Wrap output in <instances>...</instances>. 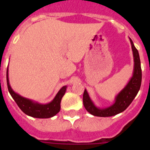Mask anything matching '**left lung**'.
I'll return each mask as SVG.
<instances>
[{
	"label": "left lung",
	"instance_id": "8db88e82",
	"mask_svg": "<svg viewBox=\"0 0 150 150\" xmlns=\"http://www.w3.org/2000/svg\"><path fill=\"white\" fill-rule=\"evenodd\" d=\"M132 44V52L134 56V72L133 76L131 78L126 86L125 87L115 99V103L107 108H98L91 101L89 95L86 89L83 97V104L87 111L91 115L100 117H108L123 112L133 101L137 94L140 90L142 80V71L140 66V60L138 51L135 48L133 41L130 39Z\"/></svg>",
	"mask_w": 150,
	"mask_h": 150
}]
</instances>
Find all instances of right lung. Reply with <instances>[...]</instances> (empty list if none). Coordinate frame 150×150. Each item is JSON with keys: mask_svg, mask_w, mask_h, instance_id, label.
I'll list each match as a JSON object with an SVG mask.
<instances>
[{"mask_svg": "<svg viewBox=\"0 0 150 150\" xmlns=\"http://www.w3.org/2000/svg\"><path fill=\"white\" fill-rule=\"evenodd\" d=\"M6 83L9 92L11 95L12 98L14 99L18 107L22 110L23 112L26 115L31 117L40 118V119H46L55 116L61 109V100L66 91L67 86L62 87L59 91L57 93L54 99L50 103L46 104H38V102H34L30 99L23 98L18 94L16 93L12 89L9 83L8 78V67L6 71Z\"/></svg>", "mask_w": 150, "mask_h": 150, "instance_id": "add662e5", "label": "right lung"}]
</instances>
